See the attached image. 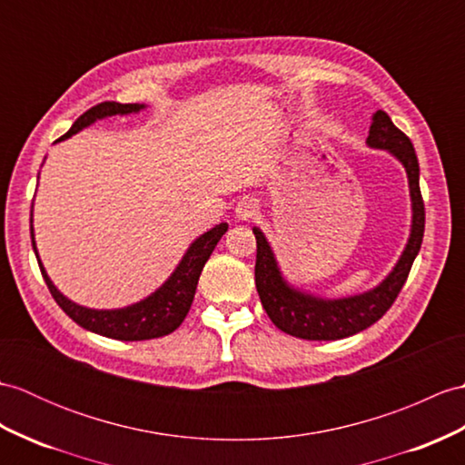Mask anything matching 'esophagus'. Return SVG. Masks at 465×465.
Listing matches in <instances>:
<instances>
[{"mask_svg":"<svg viewBox=\"0 0 465 465\" xmlns=\"http://www.w3.org/2000/svg\"><path fill=\"white\" fill-rule=\"evenodd\" d=\"M257 210H259V202L255 198H243L235 206V215H237V220L247 222V220L253 218Z\"/></svg>","mask_w":465,"mask_h":465,"instance_id":"34e87169","label":"esophagus"}]
</instances>
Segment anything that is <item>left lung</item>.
Wrapping results in <instances>:
<instances>
[{
	"label": "left lung",
	"instance_id": "8db88e82",
	"mask_svg": "<svg viewBox=\"0 0 465 465\" xmlns=\"http://www.w3.org/2000/svg\"><path fill=\"white\" fill-rule=\"evenodd\" d=\"M366 144L388 150L392 156L401 160V164L406 170L410 200H412V228H410L408 243L398 263L381 285L361 295L321 299L303 293V291L291 287L285 282L282 272H279L272 245L265 240L262 230L253 228L257 242L255 287L259 299H262V305L269 319L273 321V325L291 334V337L305 341H337L374 325L392 307L406 283L420 245H422L426 212L422 192H420V166L412 143L401 128L394 126L391 116L384 111H376L372 114Z\"/></svg>",
	"mask_w": 465,
	"mask_h": 465
}]
</instances>
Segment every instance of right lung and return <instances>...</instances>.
Instances as JSON below:
<instances>
[{
    "label": "right lung",
    "mask_w": 465,
    "mask_h": 465,
    "mask_svg": "<svg viewBox=\"0 0 465 465\" xmlns=\"http://www.w3.org/2000/svg\"><path fill=\"white\" fill-rule=\"evenodd\" d=\"M143 109L144 104H138V103L134 104H121L114 101L101 103L86 113H83L69 128V133L61 136L59 140L77 134L84 126L93 124L94 121H99V118L114 116V114H131ZM225 232H228V223H218L210 232L202 233L198 240L188 247V252L183 253L182 262L174 269V273L166 279V283L160 289H156L154 293L148 295L146 299L138 301L134 305H128L124 309H86L64 297L49 279L35 247L34 212H31V243H34V252L37 257L41 275L45 279L53 299L57 301V305L67 312V315L77 322L79 327L96 334H103V337L116 339V341H148V339L164 337V334L176 331L182 325V321L186 319L188 311L192 307L202 269L206 265L213 247L218 245V242L222 240V235Z\"/></svg>",
    "instance_id": "add662e5"
}]
</instances>
